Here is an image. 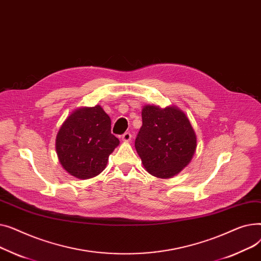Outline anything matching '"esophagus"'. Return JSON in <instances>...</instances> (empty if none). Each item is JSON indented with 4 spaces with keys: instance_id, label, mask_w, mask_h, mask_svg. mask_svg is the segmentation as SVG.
I'll return each instance as SVG.
<instances>
[{
    "instance_id": "1",
    "label": "esophagus",
    "mask_w": 261,
    "mask_h": 261,
    "mask_svg": "<svg viewBox=\"0 0 261 261\" xmlns=\"http://www.w3.org/2000/svg\"><path fill=\"white\" fill-rule=\"evenodd\" d=\"M131 139H132V135L130 132H126L121 135V140L123 142H129V141H131Z\"/></svg>"
}]
</instances>
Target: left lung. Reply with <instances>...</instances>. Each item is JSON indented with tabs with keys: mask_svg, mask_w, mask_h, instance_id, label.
I'll list each match as a JSON object with an SVG mask.
<instances>
[{
	"mask_svg": "<svg viewBox=\"0 0 261 261\" xmlns=\"http://www.w3.org/2000/svg\"><path fill=\"white\" fill-rule=\"evenodd\" d=\"M142 118L135 149L145 169L161 179L181 172L197 148L195 130L185 113L174 106H145Z\"/></svg>",
	"mask_w": 261,
	"mask_h": 261,
	"instance_id": "left-lung-1",
	"label": "left lung"
}]
</instances>
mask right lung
<instances>
[{
    "mask_svg": "<svg viewBox=\"0 0 261 261\" xmlns=\"http://www.w3.org/2000/svg\"><path fill=\"white\" fill-rule=\"evenodd\" d=\"M118 145L119 140L111 133V119L98 105L75 110L56 136L60 164L81 180L98 175Z\"/></svg>",
    "mask_w": 261,
    "mask_h": 261,
    "instance_id": "obj_1",
    "label": "right lung"
}]
</instances>
